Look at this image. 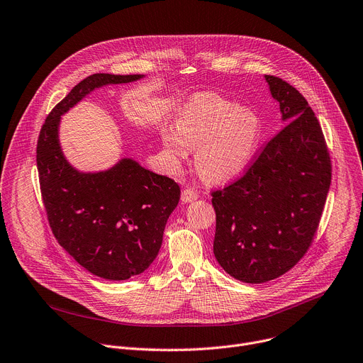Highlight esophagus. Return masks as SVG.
I'll use <instances>...</instances> for the list:
<instances>
[{"label":"esophagus","instance_id":"esophagus-1","mask_svg":"<svg viewBox=\"0 0 363 363\" xmlns=\"http://www.w3.org/2000/svg\"><path fill=\"white\" fill-rule=\"evenodd\" d=\"M198 196H199V194L195 189H192V188H185L182 191V195H181L184 202H192V201L198 199Z\"/></svg>","mask_w":363,"mask_h":363}]
</instances>
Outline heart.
<instances>
[{"label":"heart","instance_id":"heart-1","mask_svg":"<svg viewBox=\"0 0 363 363\" xmlns=\"http://www.w3.org/2000/svg\"><path fill=\"white\" fill-rule=\"evenodd\" d=\"M175 128L162 133L169 161L179 165L196 150L195 167L208 181H223L242 172L252 161L262 134L258 113L213 92H202L188 101L177 118Z\"/></svg>","mask_w":363,"mask_h":363}]
</instances>
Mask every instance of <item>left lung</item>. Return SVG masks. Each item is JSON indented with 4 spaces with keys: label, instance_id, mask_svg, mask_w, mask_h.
<instances>
[{
    "label": "left lung",
    "instance_id": "8db88e82",
    "mask_svg": "<svg viewBox=\"0 0 363 363\" xmlns=\"http://www.w3.org/2000/svg\"><path fill=\"white\" fill-rule=\"evenodd\" d=\"M265 78L288 124L242 177L211 192L213 255L225 272L247 284L279 278L303 258L332 178L328 145L308 101L282 78Z\"/></svg>",
    "mask_w": 363,
    "mask_h": 363
}]
</instances>
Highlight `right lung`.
Listing matches in <instances>:
<instances>
[{"label":"right lung","mask_w":363,"mask_h":363,"mask_svg":"<svg viewBox=\"0 0 363 363\" xmlns=\"http://www.w3.org/2000/svg\"><path fill=\"white\" fill-rule=\"evenodd\" d=\"M140 78L86 77L52 108L37 143L40 189L55 239L81 267L109 281H125L152 264L181 188L133 160L98 174L75 171L60 150L58 124L60 116L94 88Z\"/></svg>","instance_id":"obj_1"}]
</instances>
